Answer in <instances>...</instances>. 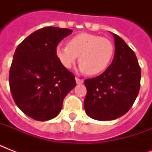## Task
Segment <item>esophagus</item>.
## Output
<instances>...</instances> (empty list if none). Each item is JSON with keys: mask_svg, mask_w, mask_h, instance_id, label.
Returning a JSON list of instances; mask_svg holds the SVG:
<instances>
[{"mask_svg": "<svg viewBox=\"0 0 152 152\" xmlns=\"http://www.w3.org/2000/svg\"><path fill=\"white\" fill-rule=\"evenodd\" d=\"M76 82L77 84H81V83H83V79L78 78V77H76Z\"/></svg>", "mask_w": 152, "mask_h": 152, "instance_id": "obj_1", "label": "esophagus"}]
</instances>
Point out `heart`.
Listing matches in <instances>:
<instances>
[{
    "label": "heart",
    "instance_id": "heart-1",
    "mask_svg": "<svg viewBox=\"0 0 152 152\" xmlns=\"http://www.w3.org/2000/svg\"><path fill=\"white\" fill-rule=\"evenodd\" d=\"M113 45L110 39L98 34L81 33L72 37L67 46L58 45L55 54L61 64L70 69L79 56V69L89 75L106 70L113 55Z\"/></svg>",
    "mask_w": 152,
    "mask_h": 152
}]
</instances>
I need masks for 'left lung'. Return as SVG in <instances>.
<instances>
[{"label":"left lung","mask_w":152,"mask_h":152,"mask_svg":"<svg viewBox=\"0 0 152 152\" xmlns=\"http://www.w3.org/2000/svg\"><path fill=\"white\" fill-rule=\"evenodd\" d=\"M115 53L103 73L87 79L84 109L98 121L114 120L127 113L139 94L141 69L132 49L113 34Z\"/></svg>","instance_id":"left-lung-1"}]
</instances>
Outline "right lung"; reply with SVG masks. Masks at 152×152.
Wrapping results in <instances>:
<instances>
[{
  "label": "right lung",
  "mask_w": 152,
  "mask_h": 152,
  "mask_svg": "<svg viewBox=\"0 0 152 152\" xmlns=\"http://www.w3.org/2000/svg\"><path fill=\"white\" fill-rule=\"evenodd\" d=\"M72 30L46 27L37 30L17 46L9 71V87L15 104L37 121L55 118L63 100L76 87L73 73L55 54L62 39Z\"/></svg>",
  "instance_id": "1"
}]
</instances>
